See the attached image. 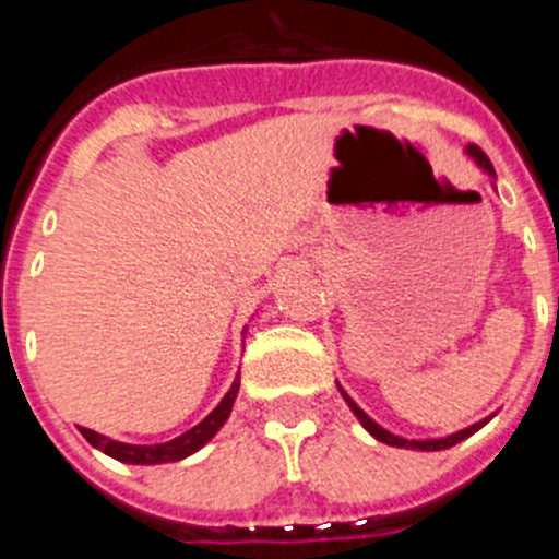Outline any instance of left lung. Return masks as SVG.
Segmentation results:
<instances>
[{
	"label": "left lung",
	"instance_id": "8db88e82",
	"mask_svg": "<svg viewBox=\"0 0 559 559\" xmlns=\"http://www.w3.org/2000/svg\"><path fill=\"white\" fill-rule=\"evenodd\" d=\"M467 153H471L473 159H476V165L481 167V170H487V173H490V176H496V170H492V162L487 159V153H484L481 147L471 145V147H467ZM338 392H341V397L347 400V406L353 408L355 417L360 419V426L367 428V431L372 433L374 439H380V442H386V445H394V448H412V451H445V448H453V445H456V442H462V439H467V437H471V433H476L478 428H481L484 423H487V419H481V423H476V426L464 428V431L451 433V437H445V439H426V442H417V439L394 437V433H389L386 428H380L378 423H374V419H369L367 414H364L358 406H355V400L349 397V394L344 392V389H338Z\"/></svg>",
	"mask_w": 559,
	"mask_h": 559
}]
</instances>
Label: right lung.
<instances>
[{"instance_id":"obj_1","label":"right lung","mask_w":559,"mask_h":559,"mask_svg":"<svg viewBox=\"0 0 559 559\" xmlns=\"http://www.w3.org/2000/svg\"><path fill=\"white\" fill-rule=\"evenodd\" d=\"M237 389H240V378H235L231 389L226 392V397L221 400L218 408L212 414H206V419H201L199 426L185 431L181 437L170 439V442H162V445H126V442H117V439H108L103 433L92 431V428H81V433L86 437L88 445H95L97 451L108 453L117 462H128V464H162V462H179V459H187L190 453L199 451L201 445H206L218 428L224 426L226 417L231 412V403L237 397Z\"/></svg>"}]
</instances>
